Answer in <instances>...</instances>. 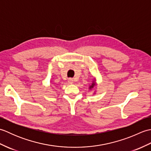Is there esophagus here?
I'll use <instances>...</instances> for the list:
<instances>
[{"label": "esophagus", "instance_id": "1", "mask_svg": "<svg viewBox=\"0 0 151 151\" xmlns=\"http://www.w3.org/2000/svg\"><path fill=\"white\" fill-rule=\"evenodd\" d=\"M73 78H69V79H68V82L69 83V84H73Z\"/></svg>", "mask_w": 151, "mask_h": 151}]
</instances>
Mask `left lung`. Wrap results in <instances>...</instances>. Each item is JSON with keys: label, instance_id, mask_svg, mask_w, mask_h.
<instances>
[{"label": "left lung", "instance_id": "obj_1", "mask_svg": "<svg viewBox=\"0 0 151 151\" xmlns=\"http://www.w3.org/2000/svg\"><path fill=\"white\" fill-rule=\"evenodd\" d=\"M95 84H96L95 83V82H94V81H93V82H92V84H91L90 86H89V89H92V88H93L94 86H95Z\"/></svg>", "mask_w": 151, "mask_h": 151}]
</instances>
